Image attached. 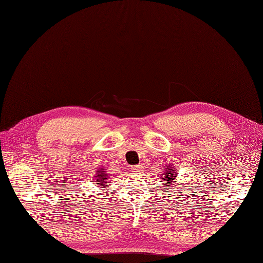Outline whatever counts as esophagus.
I'll return each instance as SVG.
<instances>
[{
    "label": "esophagus",
    "mask_w": 263,
    "mask_h": 263,
    "mask_svg": "<svg viewBox=\"0 0 263 263\" xmlns=\"http://www.w3.org/2000/svg\"><path fill=\"white\" fill-rule=\"evenodd\" d=\"M143 170H144V166L142 164L131 166V171L133 173H141V172H143Z\"/></svg>",
    "instance_id": "34e87169"
}]
</instances>
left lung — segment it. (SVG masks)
Segmentation results:
<instances>
[{
	"mask_svg": "<svg viewBox=\"0 0 263 263\" xmlns=\"http://www.w3.org/2000/svg\"><path fill=\"white\" fill-rule=\"evenodd\" d=\"M163 177L161 178L163 185L166 186H171L174 184V181L176 179V172H175V168H173L171 165H168L167 167H165V172L162 174Z\"/></svg>",
	"mask_w": 263,
	"mask_h": 263,
	"instance_id": "left-lung-1",
	"label": "left lung"
}]
</instances>
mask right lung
<instances>
[{
  "instance_id": "add662e5",
  "label": "right lung",
  "mask_w": 263,
  "mask_h": 263,
  "mask_svg": "<svg viewBox=\"0 0 263 263\" xmlns=\"http://www.w3.org/2000/svg\"><path fill=\"white\" fill-rule=\"evenodd\" d=\"M95 185L101 188H105L109 185V177L106 174V171L104 168L99 167L97 170V176L95 179Z\"/></svg>"
}]
</instances>
